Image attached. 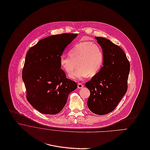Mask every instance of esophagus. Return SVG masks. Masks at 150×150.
I'll use <instances>...</instances> for the list:
<instances>
[{"instance_id": "esophagus-1", "label": "esophagus", "mask_w": 150, "mask_h": 150, "mask_svg": "<svg viewBox=\"0 0 150 150\" xmlns=\"http://www.w3.org/2000/svg\"><path fill=\"white\" fill-rule=\"evenodd\" d=\"M83 85L82 84V83H78V88H79V89H82V88H83Z\"/></svg>"}]
</instances>
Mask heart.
Masks as SVG:
<instances>
[{
    "instance_id": "obj_1",
    "label": "heart",
    "mask_w": 150,
    "mask_h": 150,
    "mask_svg": "<svg viewBox=\"0 0 150 150\" xmlns=\"http://www.w3.org/2000/svg\"><path fill=\"white\" fill-rule=\"evenodd\" d=\"M104 60L101 47L93 42H80L69 51V56H60L61 68L75 80L81 81L88 75L93 76L101 68Z\"/></svg>"
}]
</instances>
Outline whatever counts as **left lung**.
<instances>
[{
  "instance_id": "1",
  "label": "left lung",
  "mask_w": 150,
  "mask_h": 150,
  "mask_svg": "<svg viewBox=\"0 0 150 150\" xmlns=\"http://www.w3.org/2000/svg\"><path fill=\"white\" fill-rule=\"evenodd\" d=\"M95 38L104 52L103 66L85 86L90 92L88 108L102 115L114 110L126 94L130 65L119 46L102 37Z\"/></svg>"
}]
</instances>
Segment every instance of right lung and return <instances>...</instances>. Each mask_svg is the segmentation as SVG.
Returning a JSON list of instances; mask_svg holds the SVG:
<instances>
[{
  "mask_svg": "<svg viewBox=\"0 0 150 150\" xmlns=\"http://www.w3.org/2000/svg\"><path fill=\"white\" fill-rule=\"evenodd\" d=\"M77 33H62L41 39L28 50L23 69L27 99L43 114L59 113L76 83L61 69L60 56Z\"/></svg>",
  "mask_w": 150,
  "mask_h": 150,
  "instance_id": "1",
  "label": "right lung"
}]
</instances>
